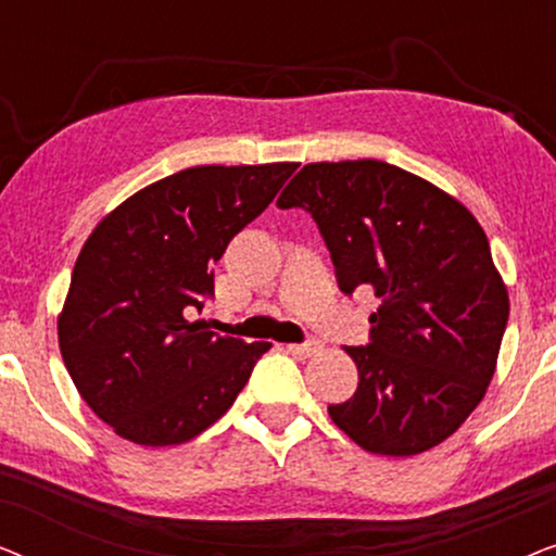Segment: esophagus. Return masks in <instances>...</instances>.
Masks as SVG:
<instances>
[{"mask_svg":"<svg viewBox=\"0 0 556 556\" xmlns=\"http://www.w3.org/2000/svg\"><path fill=\"white\" fill-rule=\"evenodd\" d=\"M288 352L295 356H314L316 352H321V344H318V341H306V344H288Z\"/></svg>","mask_w":556,"mask_h":556,"instance_id":"obj_1","label":"esophagus"}]
</instances>
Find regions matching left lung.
<instances>
[{
  "instance_id": "left-lung-1",
  "label": "left lung",
  "mask_w": 556,
  "mask_h": 556,
  "mask_svg": "<svg viewBox=\"0 0 556 556\" xmlns=\"http://www.w3.org/2000/svg\"><path fill=\"white\" fill-rule=\"evenodd\" d=\"M303 207L331 250L339 288H371V344L346 346L354 397L329 405L356 445L405 458L451 438L483 400L508 321L489 238L432 181L377 159L306 164L278 197Z\"/></svg>"
}]
</instances>
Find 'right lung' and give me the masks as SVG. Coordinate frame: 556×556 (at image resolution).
Returning a JSON list of instances; mask_svg holds the SVG:
<instances>
[{
    "mask_svg": "<svg viewBox=\"0 0 556 556\" xmlns=\"http://www.w3.org/2000/svg\"><path fill=\"white\" fill-rule=\"evenodd\" d=\"M295 162L181 169L121 202L88 235L58 316L60 354L88 407L136 445L187 443L217 422L268 341L189 321L227 242Z\"/></svg>",
    "mask_w": 556,
    "mask_h": 556,
    "instance_id": "add662e5",
    "label": "right lung"
}]
</instances>
